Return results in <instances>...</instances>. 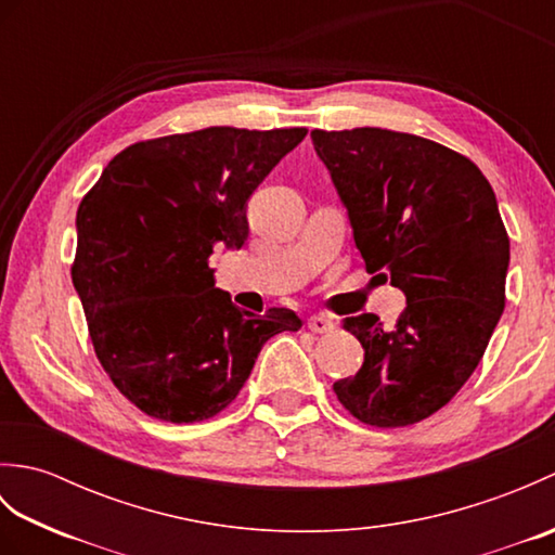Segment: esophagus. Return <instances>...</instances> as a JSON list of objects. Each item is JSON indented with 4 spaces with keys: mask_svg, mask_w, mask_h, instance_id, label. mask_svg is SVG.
Returning a JSON list of instances; mask_svg holds the SVG:
<instances>
[{
    "mask_svg": "<svg viewBox=\"0 0 555 555\" xmlns=\"http://www.w3.org/2000/svg\"><path fill=\"white\" fill-rule=\"evenodd\" d=\"M334 320H328L326 314H312L310 320H308V328L312 334H328V332H334Z\"/></svg>",
    "mask_w": 555,
    "mask_h": 555,
    "instance_id": "esophagus-1",
    "label": "esophagus"
}]
</instances>
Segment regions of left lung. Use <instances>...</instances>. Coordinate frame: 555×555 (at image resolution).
<instances>
[{
	"label": "left lung",
	"instance_id": "1",
	"mask_svg": "<svg viewBox=\"0 0 555 555\" xmlns=\"http://www.w3.org/2000/svg\"><path fill=\"white\" fill-rule=\"evenodd\" d=\"M312 143L364 267L408 300L393 328L346 317L364 362L334 391L364 424L408 427L463 388L503 314L511 241L496 195L475 162L420 135L352 128L312 131Z\"/></svg>",
	"mask_w": 555,
	"mask_h": 555
}]
</instances>
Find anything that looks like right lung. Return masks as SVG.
<instances>
[{"label": "right lung", "instance_id": "1", "mask_svg": "<svg viewBox=\"0 0 555 555\" xmlns=\"http://www.w3.org/2000/svg\"><path fill=\"white\" fill-rule=\"evenodd\" d=\"M305 135L211 126L143 140L80 199L70 279L100 364L145 415L215 417L267 340L302 326L286 308H235L209 257L245 243L247 199Z\"/></svg>", "mask_w": 555, "mask_h": 555}]
</instances>
